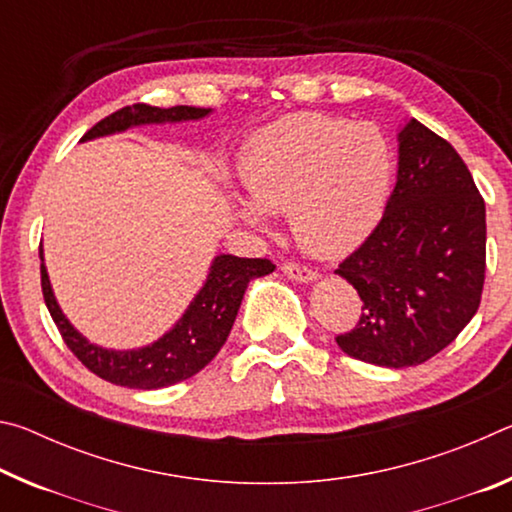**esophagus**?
<instances>
[{
	"instance_id": "obj_1",
	"label": "esophagus",
	"mask_w": 512,
	"mask_h": 512,
	"mask_svg": "<svg viewBox=\"0 0 512 512\" xmlns=\"http://www.w3.org/2000/svg\"><path fill=\"white\" fill-rule=\"evenodd\" d=\"M282 273L287 275L289 280H296V282H314L316 280V271H311V268L296 264V262H284Z\"/></svg>"
}]
</instances>
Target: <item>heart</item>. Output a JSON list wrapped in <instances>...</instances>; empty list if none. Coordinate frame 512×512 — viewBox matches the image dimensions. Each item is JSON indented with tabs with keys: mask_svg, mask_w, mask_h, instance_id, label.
I'll return each instance as SVG.
<instances>
[{
	"mask_svg": "<svg viewBox=\"0 0 512 512\" xmlns=\"http://www.w3.org/2000/svg\"><path fill=\"white\" fill-rule=\"evenodd\" d=\"M391 149L375 124L300 112L250 137L239 158L241 185L255 207L289 212L298 244L339 257L366 239L391 183ZM253 205L239 216L262 225Z\"/></svg>",
	"mask_w": 512,
	"mask_h": 512,
	"instance_id": "heart-1",
	"label": "heart"
}]
</instances>
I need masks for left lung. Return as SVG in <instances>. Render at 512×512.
<instances>
[{"label":"left lung","mask_w":512,"mask_h":512,"mask_svg":"<svg viewBox=\"0 0 512 512\" xmlns=\"http://www.w3.org/2000/svg\"><path fill=\"white\" fill-rule=\"evenodd\" d=\"M386 210L336 273L361 298L354 329L336 336L352 359L409 368L447 348L481 305L485 203L461 155L411 119Z\"/></svg>","instance_id":"left-lung-1"}]
</instances>
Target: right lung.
<instances>
[{
    "mask_svg": "<svg viewBox=\"0 0 512 512\" xmlns=\"http://www.w3.org/2000/svg\"><path fill=\"white\" fill-rule=\"evenodd\" d=\"M207 112L205 108L192 106H173V108H155L146 103H135L117 112H112L99 124H94L83 140L92 137L110 135L126 131L131 126L140 124H162V121H187L201 119ZM275 264L271 259H246L235 255H219L212 262L210 275L198 291V296L187 307L183 318L178 320L173 329L140 350H103L99 345H92L88 339L76 332L63 316L58 302L51 291L47 268L42 264L40 248V284L42 296H45L47 309L58 327L60 336L74 357L94 375L110 381V384L140 388V391H153L164 388L178 381H185L201 372L210 363L216 352L223 348L228 339L232 325H235L237 311L250 280L273 273Z\"/></svg>",
    "mask_w": 512,
    "mask_h": 512,
    "instance_id": "obj_1",
    "label": "right lung"
}]
</instances>
